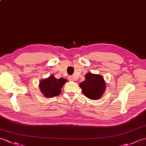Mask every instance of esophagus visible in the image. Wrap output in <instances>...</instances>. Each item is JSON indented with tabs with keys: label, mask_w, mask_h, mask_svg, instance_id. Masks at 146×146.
<instances>
[{
	"label": "esophagus",
	"mask_w": 146,
	"mask_h": 146,
	"mask_svg": "<svg viewBox=\"0 0 146 146\" xmlns=\"http://www.w3.org/2000/svg\"><path fill=\"white\" fill-rule=\"evenodd\" d=\"M68 78H69V80H70V81H74V77L72 76H70L68 77Z\"/></svg>",
	"instance_id": "34e87169"
}]
</instances>
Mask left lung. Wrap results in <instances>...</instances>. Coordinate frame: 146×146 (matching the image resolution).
<instances>
[{
  "label": "left lung",
  "instance_id": "1",
  "mask_svg": "<svg viewBox=\"0 0 146 146\" xmlns=\"http://www.w3.org/2000/svg\"><path fill=\"white\" fill-rule=\"evenodd\" d=\"M83 93L90 100H98L106 90V83L103 77L98 74L87 73L85 80L80 84Z\"/></svg>",
  "mask_w": 146,
  "mask_h": 146
}]
</instances>
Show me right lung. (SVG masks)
<instances>
[{
    "instance_id": "1",
    "label": "right lung",
    "mask_w": 146,
    "mask_h": 146,
    "mask_svg": "<svg viewBox=\"0 0 146 146\" xmlns=\"http://www.w3.org/2000/svg\"><path fill=\"white\" fill-rule=\"evenodd\" d=\"M67 80L61 78L57 79L53 75H50L47 78L42 80L39 83V88L42 93L46 98L56 96L62 92V88Z\"/></svg>"
}]
</instances>
